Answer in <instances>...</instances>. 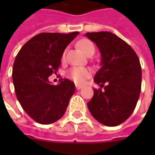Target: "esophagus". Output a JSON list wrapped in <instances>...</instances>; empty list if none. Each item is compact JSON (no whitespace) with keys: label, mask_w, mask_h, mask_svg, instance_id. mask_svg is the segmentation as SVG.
<instances>
[{"label":"esophagus","mask_w":155,"mask_h":155,"mask_svg":"<svg viewBox=\"0 0 155 155\" xmlns=\"http://www.w3.org/2000/svg\"><path fill=\"white\" fill-rule=\"evenodd\" d=\"M83 88V86H81V85H78V84H76V89L78 91V90H80V89H82Z\"/></svg>","instance_id":"1"}]
</instances>
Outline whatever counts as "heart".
<instances>
[{"label": "heart", "mask_w": 155, "mask_h": 155, "mask_svg": "<svg viewBox=\"0 0 155 155\" xmlns=\"http://www.w3.org/2000/svg\"><path fill=\"white\" fill-rule=\"evenodd\" d=\"M78 46L84 54L89 55L91 52H95V45L91 40L87 39H81L78 42ZM63 58H64V53L63 54ZM67 76L69 78L73 80L77 84H83L91 76L90 71L83 67H73L68 72Z\"/></svg>", "instance_id": "obj_1"}]
</instances>
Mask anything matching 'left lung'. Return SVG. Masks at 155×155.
Here are the masks:
<instances>
[{
	"instance_id": "8db88e82",
	"label": "left lung",
	"mask_w": 155,
	"mask_h": 155,
	"mask_svg": "<svg viewBox=\"0 0 155 155\" xmlns=\"http://www.w3.org/2000/svg\"><path fill=\"white\" fill-rule=\"evenodd\" d=\"M85 36L98 47L101 68L94 81L101 89H94L87 104L92 116L100 123L115 127L133 113L140 97L141 67L130 45L110 32L87 33Z\"/></svg>"
}]
</instances>
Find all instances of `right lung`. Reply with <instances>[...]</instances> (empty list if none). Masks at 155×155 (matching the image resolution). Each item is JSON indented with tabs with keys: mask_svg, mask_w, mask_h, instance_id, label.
Masks as SVG:
<instances>
[{
	"mask_svg": "<svg viewBox=\"0 0 155 155\" xmlns=\"http://www.w3.org/2000/svg\"><path fill=\"white\" fill-rule=\"evenodd\" d=\"M78 34L39 33L28 40L15 58L12 78L17 99L27 115L40 124L60 119L74 94L73 82L61 78L53 85L48 78L58 71L64 49Z\"/></svg>",
	"mask_w": 155,
	"mask_h": 155,
	"instance_id": "right-lung-1",
	"label": "right lung"
}]
</instances>
